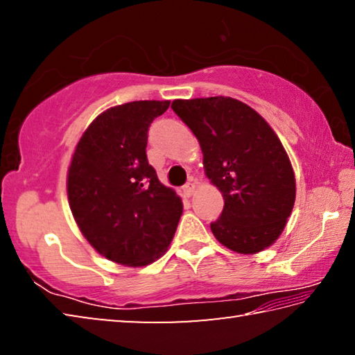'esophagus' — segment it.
Instances as JSON below:
<instances>
[{"label":"esophagus","mask_w":355,"mask_h":355,"mask_svg":"<svg viewBox=\"0 0 355 355\" xmlns=\"http://www.w3.org/2000/svg\"><path fill=\"white\" fill-rule=\"evenodd\" d=\"M196 182H194V180H191V182H188V183H186L184 186H183V192H184V196L186 197H191L192 194H194V192H196Z\"/></svg>","instance_id":"1"}]
</instances>
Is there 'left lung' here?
I'll use <instances>...</instances> for the list:
<instances>
[{
    "instance_id": "1",
    "label": "left lung",
    "mask_w": 355,
    "mask_h": 355,
    "mask_svg": "<svg viewBox=\"0 0 355 355\" xmlns=\"http://www.w3.org/2000/svg\"><path fill=\"white\" fill-rule=\"evenodd\" d=\"M172 110L200 144L203 169L224 197L211 232L227 249L258 254L275 243L293 211L296 178L277 135L232 97L173 100Z\"/></svg>"
}]
</instances>
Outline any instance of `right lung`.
<instances>
[{
  "instance_id": "obj_1",
  "label": "right lung",
  "mask_w": 355,
  "mask_h": 355,
  "mask_svg": "<svg viewBox=\"0 0 355 355\" xmlns=\"http://www.w3.org/2000/svg\"><path fill=\"white\" fill-rule=\"evenodd\" d=\"M171 101L110 107L78 141L67 172L69 205L87 243L123 266H147L164 255L183 202L147 161V131Z\"/></svg>"
}]
</instances>
